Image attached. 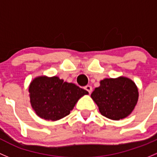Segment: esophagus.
<instances>
[{"label":"esophagus","instance_id":"esophagus-1","mask_svg":"<svg viewBox=\"0 0 157 157\" xmlns=\"http://www.w3.org/2000/svg\"><path fill=\"white\" fill-rule=\"evenodd\" d=\"M85 89L86 90L89 94H90L92 92V87L90 86V85H86V86L85 87Z\"/></svg>","mask_w":157,"mask_h":157}]
</instances>
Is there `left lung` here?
Here are the masks:
<instances>
[{"label":"left lung","instance_id":"obj_1","mask_svg":"<svg viewBox=\"0 0 157 157\" xmlns=\"http://www.w3.org/2000/svg\"><path fill=\"white\" fill-rule=\"evenodd\" d=\"M101 115L113 120H119L129 116L136 106L138 90L135 82L121 76L105 78L90 94Z\"/></svg>","mask_w":157,"mask_h":157}]
</instances>
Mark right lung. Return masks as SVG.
Masks as SVG:
<instances>
[{
  "label": "right lung",
  "instance_id": "obj_1",
  "mask_svg": "<svg viewBox=\"0 0 157 157\" xmlns=\"http://www.w3.org/2000/svg\"><path fill=\"white\" fill-rule=\"evenodd\" d=\"M29 92L31 105L37 116L52 121L68 116L77 101L88 94L87 90L57 76L37 77L30 83Z\"/></svg>",
  "mask_w": 157,
  "mask_h": 157
}]
</instances>
